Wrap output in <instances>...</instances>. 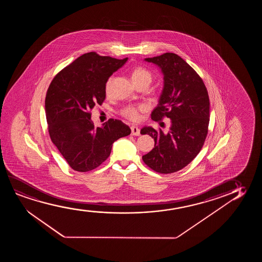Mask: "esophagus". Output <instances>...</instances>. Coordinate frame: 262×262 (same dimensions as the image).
<instances>
[{
	"label": "esophagus",
	"mask_w": 262,
	"mask_h": 262,
	"mask_svg": "<svg viewBox=\"0 0 262 262\" xmlns=\"http://www.w3.org/2000/svg\"><path fill=\"white\" fill-rule=\"evenodd\" d=\"M130 129H132V134L133 136H140V129L137 126H132Z\"/></svg>",
	"instance_id": "1"
}]
</instances>
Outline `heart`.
Returning a JSON list of instances; mask_svg holds the SVG:
<instances>
[{
    "label": "heart",
    "mask_w": 262,
    "mask_h": 262,
    "mask_svg": "<svg viewBox=\"0 0 262 262\" xmlns=\"http://www.w3.org/2000/svg\"><path fill=\"white\" fill-rule=\"evenodd\" d=\"M132 79L134 84L152 80V73L147 68L141 65H137L132 70ZM112 80L113 77H109L104 84V91L106 95H109L111 91ZM143 104H127L120 110V115L124 118L128 119L132 122H137L140 118V113L145 111Z\"/></svg>",
    "instance_id": "heart-1"
}]
</instances>
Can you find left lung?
<instances>
[{"instance_id": "8db88e82", "label": "left lung", "mask_w": 262, "mask_h": 262, "mask_svg": "<svg viewBox=\"0 0 262 262\" xmlns=\"http://www.w3.org/2000/svg\"><path fill=\"white\" fill-rule=\"evenodd\" d=\"M162 69L164 90L151 119L171 120L168 133L144 127L141 134L155 140V147L144 155V163L155 172L172 173L196 158L204 145L209 123V97L201 76L179 55L165 53L146 58Z\"/></svg>"}]
</instances>
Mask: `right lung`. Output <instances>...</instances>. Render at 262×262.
I'll use <instances>...</instances> for the list:
<instances>
[{
	"label": "right lung",
	"instance_id": "right-lung-1",
	"mask_svg": "<svg viewBox=\"0 0 262 262\" xmlns=\"http://www.w3.org/2000/svg\"><path fill=\"white\" fill-rule=\"evenodd\" d=\"M126 61L96 52L84 54L58 72L47 90L49 136L75 171L97 168L111 154L115 140L130 134L129 126L117 119H109L97 129L90 119L95 105L105 99V81Z\"/></svg>",
	"mask_w": 262,
	"mask_h": 262
}]
</instances>
